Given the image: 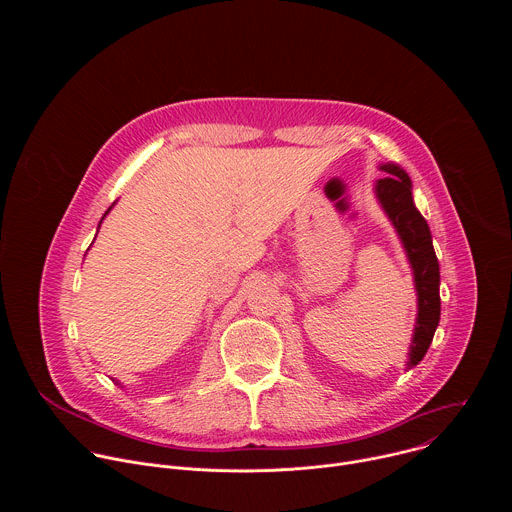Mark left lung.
Masks as SVG:
<instances>
[{"mask_svg": "<svg viewBox=\"0 0 512 512\" xmlns=\"http://www.w3.org/2000/svg\"><path fill=\"white\" fill-rule=\"evenodd\" d=\"M381 170L387 172V176L377 182V198L403 241L415 275L419 312L407 360V369H411L425 356L435 328L440 324V263H437L433 251L431 233L425 218L413 204L411 180L407 172L397 164H385Z\"/></svg>", "mask_w": 512, "mask_h": 512, "instance_id": "obj_1", "label": "left lung"}]
</instances>
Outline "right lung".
Listing matches in <instances>:
<instances>
[{
  "label": "right lung",
  "instance_id": "obj_1",
  "mask_svg": "<svg viewBox=\"0 0 512 512\" xmlns=\"http://www.w3.org/2000/svg\"><path fill=\"white\" fill-rule=\"evenodd\" d=\"M109 210H111V206H109ZM109 210H107V212H109ZM107 212H105V214H107ZM105 214H103V218H105ZM103 218H101V223H103ZM101 223H99V227H101Z\"/></svg>",
  "mask_w": 512,
  "mask_h": 512
}]
</instances>
